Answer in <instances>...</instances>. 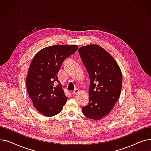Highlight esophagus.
Masks as SVG:
<instances>
[{"instance_id": "1", "label": "esophagus", "mask_w": 151, "mask_h": 151, "mask_svg": "<svg viewBox=\"0 0 151 151\" xmlns=\"http://www.w3.org/2000/svg\"><path fill=\"white\" fill-rule=\"evenodd\" d=\"M78 92H79V90H78V89H75V91H73V92H71V94H72L73 96H75V95L76 93H77Z\"/></svg>"}]
</instances>
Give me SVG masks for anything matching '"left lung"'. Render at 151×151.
<instances>
[{"label": "left lung", "instance_id": "obj_1", "mask_svg": "<svg viewBox=\"0 0 151 151\" xmlns=\"http://www.w3.org/2000/svg\"><path fill=\"white\" fill-rule=\"evenodd\" d=\"M90 78L89 102L83 106L84 116L100 120L107 116L120 96L122 76L114 59L97 45H89L78 50Z\"/></svg>", "mask_w": 151, "mask_h": 151}]
</instances>
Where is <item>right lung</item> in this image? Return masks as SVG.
Returning a JSON list of instances; mask_svg holds the SVG:
<instances>
[{"label":"right lung","mask_w":151,"mask_h":151,"mask_svg":"<svg viewBox=\"0 0 151 151\" xmlns=\"http://www.w3.org/2000/svg\"><path fill=\"white\" fill-rule=\"evenodd\" d=\"M78 48L77 45H53L34 57L26 78L27 90L34 107L43 115H56L65 105L67 97L58 73L63 60Z\"/></svg>","instance_id":"1"}]
</instances>
